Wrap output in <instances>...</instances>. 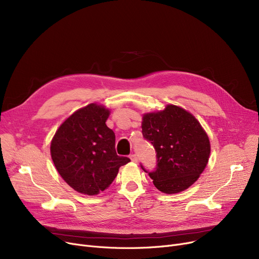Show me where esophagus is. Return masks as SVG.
<instances>
[{"label":"esophagus","mask_w":259,"mask_h":259,"mask_svg":"<svg viewBox=\"0 0 259 259\" xmlns=\"http://www.w3.org/2000/svg\"><path fill=\"white\" fill-rule=\"evenodd\" d=\"M130 159H131L133 162H137V161H138V157H137V155H135V154H131V155H130Z\"/></svg>","instance_id":"obj_1"}]
</instances>
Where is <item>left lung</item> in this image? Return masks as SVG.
I'll return each instance as SVG.
<instances>
[{"label": "left lung", "instance_id": "8db88e82", "mask_svg": "<svg viewBox=\"0 0 259 259\" xmlns=\"http://www.w3.org/2000/svg\"><path fill=\"white\" fill-rule=\"evenodd\" d=\"M142 129L157 156L156 170L149 173L154 186L166 194L191 187L206 169L211 152L208 134L195 116L169 104L143 114Z\"/></svg>", "mask_w": 259, "mask_h": 259}]
</instances>
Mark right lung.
<instances>
[{"instance_id":"obj_1","label":"right lung","mask_w":259,"mask_h":259,"mask_svg":"<svg viewBox=\"0 0 259 259\" xmlns=\"http://www.w3.org/2000/svg\"><path fill=\"white\" fill-rule=\"evenodd\" d=\"M110 109L89 104L68 116L53 135L50 154L61 178L80 194L97 195L130 161L115 151V135L106 121Z\"/></svg>"}]
</instances>
